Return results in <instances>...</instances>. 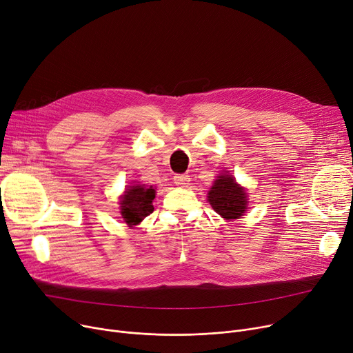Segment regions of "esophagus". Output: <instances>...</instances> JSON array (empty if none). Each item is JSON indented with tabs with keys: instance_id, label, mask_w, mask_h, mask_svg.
<instances>
[{
	"instance_id": "obj_1",
	"label": "esophagus",
	"mask_w": 353,
	"mask_h": 353,
	"mask_svg": "<svg viewBox=\"0 0 353 353\" xmlns=\"http://www.w3.org/2000/svg\"><path fill=\"white\" fill-rule=\"evenodd\" d=\"M189 182H191V178H189V175L176 174V175L174 176V183L178 185V186H188Z\"/></svg>"
}]
</instances>
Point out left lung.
Listing matches in <instances>:
<instances>
[{
	"label": "left lung",
	"mask_w": 353,
	"mask_h": 353,
	"mask_svg": "<svg viewBox=\"0 0 353 353\" xmlns=\"http://www.w3.org/2000/svg\"><path fill=\"white\" fill-rule=\"evenodd\" d=\"M208 201L213 210L223 219H239L248 209L246 189L241 188L229 172L221 174L208 192Z\"/></svg>",
	"instance_id": "1"
}]
</instances>
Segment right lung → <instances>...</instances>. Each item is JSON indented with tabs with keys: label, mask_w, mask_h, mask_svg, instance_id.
Segmentation results:
<instances>
[{
	"label": "right lung",
	"mask_w": 353,
	"mask_h": 353,
	"mask_svg": "<svg viewBox=\"0 0 353 353\" xmlns=\"http://www.w3.org/2000/svg\"><path fill=\"white\" fill-rule=\"evenodd\" d=\"M155 198V189L147 185H132L128 186L124 195L120 198L121 218L132 228L143 222L144 218L152 213V201Z\"/></svg>",
	"instance_id": "1"
}]
</instances>
